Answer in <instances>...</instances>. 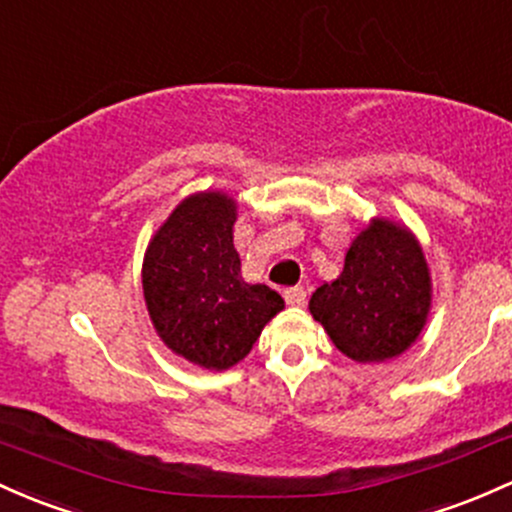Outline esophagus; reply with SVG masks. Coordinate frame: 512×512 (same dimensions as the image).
Listing matches in <instances>:
<instances>
[{
    "instance_id": "esophagus-1",
    "label": "esophagus",
    "mask_w": 512,
    "mask_h": 512,
    "mask_svg": "<svg viewBox=\"0 0 512 512\" xmlns=\"http://www.w3.org/2000/svg\"><path fill=\"white\" fill-rule=\"evenodd\" d=\"M283 298L290 307H302V305H305V290H302V288H288L283 293Z\"/></svg>"
}]
</instances>
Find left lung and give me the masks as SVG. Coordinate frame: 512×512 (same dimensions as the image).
Here are the masks:
<instances>
[{
    "label": "left lung",
    "instance_id": "8db88e82",
    "mask_svg": "<svg viewBox=\"0 0 512 512\" xmlns=\"http://www.w3.org/2000/svg\"><path fill=\"white\" fill-rule=\"evenodd\" d=\"M432 310V273L408 224L371 217L351 239L344 268L310 298V315L356 364L398 359Z\"/></svg>",
    "mask_w": 512,
    "mask_h": 512
}]
</instances>
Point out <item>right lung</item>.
<instances>
[{"label":"right lung","mask_w":512,"mask_h":512,"mask_svg":"<svg viewBox=\"0 0 512 512\" xmlns=\"http://www.w3.org/2000/svg\"><path fill=\"white\" fill-rule=\"evenodd\" d=\"M239 202L224 190L180 200L146 246L141 285L153 329L180 359L227 371L244 361L285 302L246 283L234 249Z\"/></svg>","instance_id":"add662e5"}]
</instances>
